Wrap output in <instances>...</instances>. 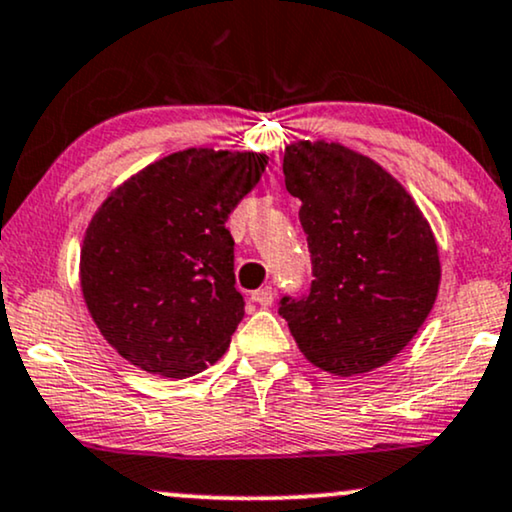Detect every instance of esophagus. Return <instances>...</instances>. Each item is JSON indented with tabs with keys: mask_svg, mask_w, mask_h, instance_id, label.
<instances>
[{
	"mask_svg": "<svg viewBox=\"0 0 512 512\" xmlns=\"http://www.w3.org/2000/svg\"><path fill=\"white\" fill-rule=\"evenodd\" d=\"M252 300H255L260 307H271L274 304V290L271 288H260L252 293Z\"/></svg>",
	"mask_w": 512,
	"mask_h": 512,
	"instance_id": "1",
	"label": "esophagus"
}]
</instances>
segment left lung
<instances>
[{
    "instance_id": "1",
    "label": "left lung",
    "mask_w": 512,
    "mask_h": 512,
    "mask_svg": "<svg viewBox=\"0 0 512 512\" xmlns=\"http://www.w3.org/2000/svg\"><path fill=\"white\" fill-rule=\"evenodd\" d=\"M283 174L302 200L314 281L278 314L321 371L349 378L387 364L435 307L442 264L430 222L383 165L338 141H293Z\"/></svg>"
}]
</instances>
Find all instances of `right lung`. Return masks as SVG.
<instances>
[{"mask_svg": "<svg viewBox=\"0 0 512 512\" xmlns=\"http://www.w3.org/2000/svg\"><path fill=\"white\" fill-rule=\"evenodd\" d=\"M267 163L255 151L186 148L132 174L94 212L82 297L129 364L189 378L226 352L243 319L226 219Z\"/></svg>", "mask_w": 512, "mask_h": 512, "instance_id": "add662e5", "label": "right lung"}]
</instances>
